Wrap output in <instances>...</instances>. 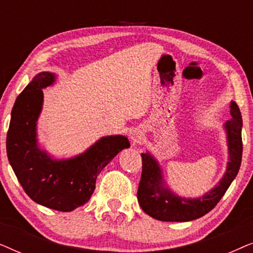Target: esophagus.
Here are the masks:
<instances>
[{
	"instance_id": "34e87169",
	"label": "esophagus",
	"mask_w": 253,
	"mask_h": 253,
	"mask_svg": "<svg viewBox=\"0 0 253 253\" xmlns=\"http://www.w3.org/2000/svg\"><path fill=\"white\" fill-rule=\"evenodd\" d=\"M143 139H144L143 132H140V131H134V132L132 133V136H131V140H132L133 145L140 144L141 141H143Z\"/></svg>"
}]
</instances>
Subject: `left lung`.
<instances>
[{
  "label": "left lung",
  "mask_w": 253,
  "mask_h": 253,
  "mask_svg": "<svg viewBox=\"0 0 253 253\" xmlns=\"http://www.w3.org/2000/svg\"><path fill=\"white\" fill-rule=\"evenodd\" d=\"M231 119L224 123L227 132L229 162L219 185L213 188L205 196L196 199H186L176 196L162 179L161 168L150 153H141L143 171L138 186V203L145 213L160 221L167 222H185L202 217L212 211L236 177L242 162V115L240 108L234 101L230 103Z\"/></svg>",
  "instance_id": "left-lung-1"
}]
</instances>
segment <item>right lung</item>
Instances as JSON below:
<instances>
[{
    "instance_id": "add662e5",
    "label": "right lung",
    "mask_w": 253,
    "mask_h": 253,
    "mask_svg": "<svg viewBox=\"0 0 253 253\" xmlns=\"http://www.w3.org/2000/svg\"><path fill=\"white\" fill-rule=\"evenodd\" d=\"M55 82L51 72H40L17 96L6 133V154L24 191L48 209L70 212L91 198L103 168L130 143L124 136L102 137L87 151L67 160H55L40 150L37 121L43 92Z\"/></svg>"
}]
</instances>
